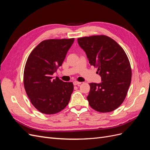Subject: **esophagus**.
<instances>
[{"label":"esophagus","instance_id":"obj_1","mask_svg":"<svg viewBox=\"0 0 150 150\" xmlns=\"http://www.w3.org/2000/svg\"><path fill=\"white\" fill-rule=\"evenodd\" d=\"M81 84V82H79V81H74V82H73V84H74V86L79 85V84Z\"/></svg>","mask_w":150,"mask_h":150}]
</instances>
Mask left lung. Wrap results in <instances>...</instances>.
Returning <instances> with one entry per match:
<instances>
[{
  "instance_id": "obj_1",
  "label": "left lung",
  "mask_w": 150,
  "mask_h": 150,
  "mask_svg": "<svg viewBox=\"0 0 150 150\" xmlns=\"http://www.w3.org/2000/svg\"><path fill=\"white\" fill-rule=\"evenodd\" d=\"M91 66L98 68L102 82L89 83V106L100 112L114 111L124 101L131 81L130 62L115 40L104 35L78 39Z\"/></svg>"
}]
</instances>
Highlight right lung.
<instances>
[{"mask_svg":"<svg viewBox=\"0 0 150 150\" xmlns=\"http://www.w3.org/2000/svg\"><path fill=\"white\" fill-rule=\"evenodd\" d=\"M74 39H47L30 52L24 71V86L31 103L43 114L60 112L69 103L74 86L72 82L53 79L62 66Z\"/></svg>","mask_w":150,"mask_h":150,"instance_id":"add662e5","label":"right lung"}]
</instances>
